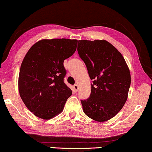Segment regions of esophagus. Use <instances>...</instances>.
Instances as JSON below:
<instances>
[{
	"label": "esophagus",
	"instance_id": "1",
	"mask_svg": "<svg viewBox=\"0 0 152 152\" xmlns=\"http://www.w3.org/2000/svg\"><path fill=\"white\" fill-rule=\"evenodd\" d=\"M73 88H74V90H75V92H77V91H78V85L77 84H75L74 86H73Z\"/></svg>",
	"mask_w": 152,
	"mask_h": 152
}]
</instances>
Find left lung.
<instances>
[{"label":"left lung","mask_w":152,"mask_h":152,"mask_svg":"<svg viewBox=\"0 0 152 152\" xmlns=\"http://www.w3.org/2000/svg\"><path fill=\"white\" fill-rule=\"evenodd\" d=\"M77 52L93 80L90 97L81 100L84 113L95 121H107L126 102L129 69L121 53L105 40L79 41Z\"/></svg>","instance_id":"8db88e82"}]
</instances>
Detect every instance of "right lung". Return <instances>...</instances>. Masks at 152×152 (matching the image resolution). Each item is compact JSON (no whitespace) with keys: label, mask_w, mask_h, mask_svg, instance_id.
Segmentation results:
<instances>
[{"label":"right lung","mask_w":152,"mask_h":152,"mask_svg":"<svg viewBox=\"0 0 152 152\" xmlns=\"http://www.w3.org/2000/svg\"><path fill=\"white\" fill-rule=\"evenodd\" d=\"M76 39H43L29 50L20 66L18 90L27 108L49 120L63 111L72 91L64 83V61L75 52Z\"/></svg>","instance_id":"right-lung-1"}]
</instances>
